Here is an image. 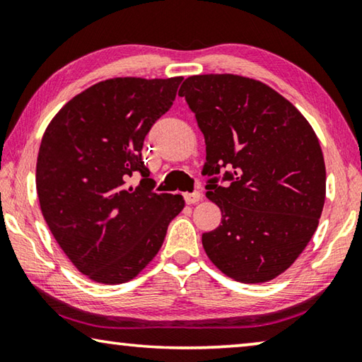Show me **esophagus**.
Masks as SVG:
<instances>
[{
	"mask_svg": "<svg viewBox=\"0 0 362 362\" xmlns=\"http://www.w3.org/2000/svg\"><path fill=\"white\" fill-rule=\"evenodd\" d=\"M183 199H185L187 204H196V203H199L201 199H203V194H201L199 192L185 193V194H183Z\"/></svg>",
	"mask_w": 362,
	"mask_h": 362,
	"instance_id": "1",
	"label": "esophagus"
}]
</instances>
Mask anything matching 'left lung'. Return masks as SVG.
<instances>
[{
    "instance_id": "obj_1",
    "label": "left lung",
    "mask_w": 362,
    "mask_h": 362,
    "mask_svg": "<svg viewBox=\"0 0 362 362\" xmlns=\"http://www.w3.org/2000/svg\"><path fill=\"white\" fill-rule=\"evenodd\" d=\"M206 140L203 174L228 168L206 196L222 225L203 233L220 272L257 284L284 273L315 235L326 199V164L313 127L276 90L240 75H196L179 90Z\"/></svg>"
}]
</instances>
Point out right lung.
Masks as SVG:
<instances>
[{"label": "right lung", "mask_w": 362, "mask_h": 362, "mask_svg": "<svg viewBox=\"0 0 362 362\" xmlns=\"http://www.w3.org/2000/svg\"><path fill=\"white\" fill-rule=\"evenodd\" d=\"M182 79H105L66 102L46 127L36 161L42 217L78 272L95 283L136 278L185 206L182 194L151 192L142 161L145 136ZM136 172L144 179L127 187Z\"/></svg>", "instance_id": "obj_1"}]
</instances>
